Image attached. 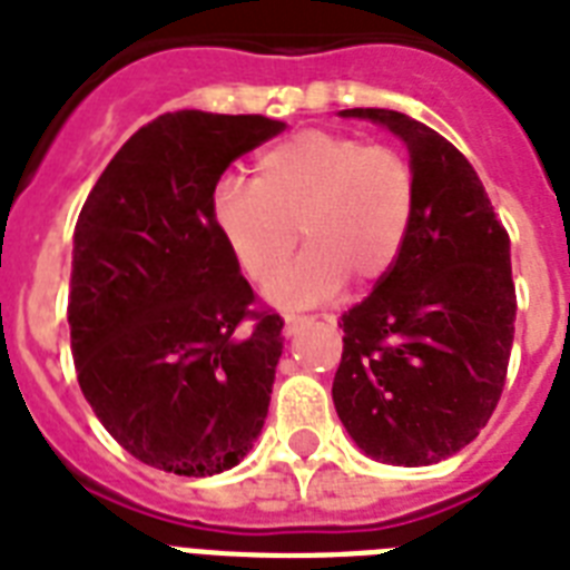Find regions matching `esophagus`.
I'll return each mask as SVG.
<instances>
[{
  "mask_svg": "<svg viewBox=\"0 0 570 570\" xmlns=\"http://www.w3.org/2000/svg\"><path fill=\"white\" fill-rule=\"evenodd\" d=\"M311 322H313V316H302V313H286L284 334H286V337H293V334H298V328L311 325Z\"/></svg>",
  "mask_w": 570,
  "mask_h": 570,
  "instance_id": "1",
  "label": "esophagus"
}]
</instances>
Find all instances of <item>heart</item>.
<instances>
[{
    "label": "heart",
    "instance_id": "b5f03b06",
    "mask_svg": "<svg viewBox=\"0 0 570 570\" xmlns=\"http://www.w3.org/2000/svg\"><path fill=\"white\" fill-rule=\"evenodd\" d=\"M416 195L405 150L334 129H302L257 156L254 183H215L209 215L254 284L276 275L303 233L308 250L268 284L272 302L298 307L334 295L346 277L357 286L379 284L405 248Z\"/></svg>",
    "mask_w": 570,
    "mask_h": 570
}]
</instances>
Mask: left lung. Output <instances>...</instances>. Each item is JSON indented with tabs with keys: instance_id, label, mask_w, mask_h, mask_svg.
I'll return each mask as SVG.
<instances>
[{
	"instance_id": "left-lung-1",
	"label": "left lung",
	"mask_w": 570,
	"mask_h": 570,
	"mask_svg": "<svg viewBox=\"0 0 570 570\" xmlns=\"http://www.w3.org/2000/svg\"><path fill=\"white\" fill-rule=\"evenodd\" d=\"M407 145L416 213L396 266L340 316L334 407L366 455L423 468L464 450L494 414L514 340L509 233L473 165L402 111L346 109Z\"/></svg>"
}]
</instances>
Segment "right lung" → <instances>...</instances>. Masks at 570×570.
I'll return each instance as SVG.
<instances>
[{"mask_svg": "<svg viewBox=\"0 0 570 570\" xmlns=\"http://www.w3.org/2000/svg\"><path fill=\"white\" fill-rule=\"evenodd\" d=\"M284 127L159 115L106 165L76 222L67 322L79 387L106 432L165 473L236 468L266 423L284 320L239 275L209 197L233 159Z\"/></svg>", "mask_w": 570, "mask_h": 570, "instance_id": "right-lung-1", "label": "right lung"}]
</instances>
